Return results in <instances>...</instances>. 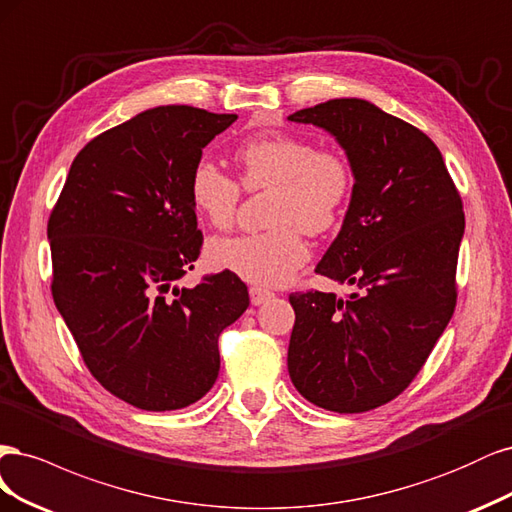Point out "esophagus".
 I'll return each instance as SVG.
<instances>
[{"label":"esophagus","instance_id":"1","mask_svg":"<svg viewBox=\"0 0 512 512\" xmlns=\"http://www.w3.org/2000/svg\"><path fill=\"white\" fill-rule=\"evenodd\" d=\"M249 295H251V304L253 306H259V304H263L266 300L274 298V293L270 289H263V287H251Z\"/></svg>","mask_w":512,"mask_h":512}]
</instances>
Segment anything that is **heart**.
Wrapping results in <instances>:
<instances>
[{
  "label": "heart",
  "mask_w": 512,
  "mask_h": 512,
  "mask_svg": "<svg viewBox=\"0 0 512 512\" xmlns=\"http://www.w3.org/2000/svg\"><path fill=\"white\" fill-rule=\"evenodd\" d=\"M234 163L244 191L272 189V229L214 238L206 259L212 268L251 283L283 285L310 257L304 232L325 234L342 219L355 187L351 161L302 136L263 134L238 144ZM187 191L197 217L208 225L227 229L234 223L242 190L232 176L200 161L189 174Z\"/></svg>",
  "instance_id": "1"
}]
</instances>
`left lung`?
<instances>
[{
	"mask_svg": "<svg viewBox=\"0 0 512 512\" xmlns=\"http://www.w3.org/2000/svg\"><path fill=\"white\" fill-rule=\"evenodd\" d=\"M336 136L355 174L351 206L317 272L357 285L291 293L289 376L325 410L366 412L415 381L457 304L464 204L421 129L342 97L293 112Z\"/></svg>",
	"mask_w": 512,
	"mask_h": 512,
	"instance_id": "left-lung-1",
	"label": "left lung"
}]
</instances>
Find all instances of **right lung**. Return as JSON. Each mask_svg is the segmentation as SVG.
Wrapping results in <instances>:
<instances>
[{
    "label": "right lung",
    "mask_w": 512,
    "mask_h": 512,
    "mask_svg": "<svg viewBox=\"0 0 512 512\" xmlns=\"http://www.w3.org/2000/svg\"><path fill=\"white\" fill-rule=\"evenodd\" d=\"M236 119L193 106L140 112L87 142L48 217L55 306L95 381L136 408L204 398L219 336L249 308L234 272L174 285L204 242L189 174Z\"/></svg>",
    "instance_id": "obj_1"
}]
</instances>
